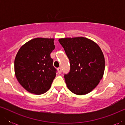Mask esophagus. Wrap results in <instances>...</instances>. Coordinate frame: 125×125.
I'll list each match as a JSON object with an SVG mask.
<instances>
[{"instance_id":"1","label":"esophagus","mask_w":125,"mask_h":125,"mask_svg":"<svg viewBox=\"0 0 125 125\" xmlns=\"http://www.w3.org/2000/svg\"><path fill=\"white\" fill-rule=\"evenodd\" d=\"M57 71H58V72H59V74H60V73H61V68H60V67H59V68H57Z\"/></svg>"}]
</instances>
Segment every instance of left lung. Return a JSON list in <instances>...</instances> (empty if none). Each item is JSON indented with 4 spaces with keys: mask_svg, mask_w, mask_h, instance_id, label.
I'll return each mask as SVG.
<instances>
[{
    "mask_svg": "<svg viewBox=\"0 0 125 125\" xmlns=\"http://www.w3.org/2000/svg\"><path fill=\"white\" fill-rule=\"evenodd\" d=\"M59 42L69 60L71 69L64 75L68 88L77 95L89 93L103 77L105 62L101 49L83 37L61 38Z\"/></svg>",
    "mask_w": 125,
    "mask_h": 125,
    "instance_id": "8db88e82",
    "label": "left lung"
}]
</instances>
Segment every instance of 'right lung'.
Returning a JSON list of instances; mask_svg holds the SVG:
<instances>
[{
  "label": "right lung",
  "instance_id": "right-lung-1",
  "mask_svg": "<svg viewBox=\"0 0 125 125\" xmlns=\"http://www.w3.org/2000/svg\"><path fill=\"white\" fill-rule=\"evenodd\" d=\"M54 39L38 37L24 44L15 59V73L20 84L31 93L42 94L50 89L57 70L51 53Z\"/></svg>",
  "mask_w": 125,
  "mask_h": 125
}]
</instances>
